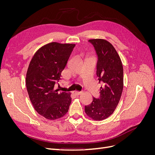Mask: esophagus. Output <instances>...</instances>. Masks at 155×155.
Instances as JSON below:
<instances>
[{
  "label": "esophagus",
  "mask_w": 155,
  "mask_h": 155,
  "mask_svg": "<svg viewBox=\"0 0 155 155\" xmlns=\"http://www.w3.org/2000/svg\"><path fill=\"white\" fill-rule=\"evenodd\" d=\"M81 93H82V92H79V91H76V92H75V94H76V95H77V96H79V95L81 94Z\"/></svg>",
  "instance_id": "1"
}]
</instances>
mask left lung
<instances>
[{
	"label": "left lung",
	"instance_id": "obj_1",
	"mask_svg": "<svg viewBox=\"0 0 155 155\" xmlns=\"http://www.w3.org/2000/svg\"><path fill=\"white\" fill-rule=\"evenodd\" d=\"M97 55L96 74L101 82L100 96L93 97L90 105L85 107L87 115L94 120H104L115 110L124 88V68L121 59L112 45L105 39L88 40Z\"/></svg>",
	"mask_w": 155,
	"mask_h": 155
}]
</instances>
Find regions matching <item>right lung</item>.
Returning a JSON list of instances; mask_svg holds the SVG:
<instances>
[{"mask_svg": "<svg viewBox=\"0 0 155 155\" xmlns=\"http://www.w3.org/2000/svg\"><path fill=\"white\" fill-rule=\"evenodd\" d=\"M75 44L52 42L35 53L28 68L26 85L35 110L44 118L55 120L67 113L70 92H59L55 85L60 79Z\"/></svg>", "mask_w": 155, "mask_h": 155, "instance_id": "obj_1", "label": "right lung"}]
</instances>
